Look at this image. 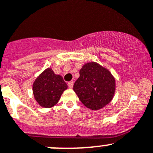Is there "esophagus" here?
<instances>
[{"mask_svg": "<svg viewBox=\"0 0 153 153\" xmlns=\"http://www.w3.org/2000/svg\"><path fill=\"white\" fill-rule=\"evenodd\" d=\"M68 86L69 88H73V81H69V82H68Z\"/></svg>", "mask_w": 153, "mask_h": 153, "instance_id": "esophagus-1", "label": "esophagus"}]
</instances>
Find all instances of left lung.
<instances>
[{"label": "left lung", "mask_w": 153, "mask_h": 153, "mask_svg": "<svg viewBox=\"0 0 153 153\" xmlns=\"http://www.w3.org/2000/svg\"><path fill=\"white\" fill-rule=\"evenodd\" d=\"M79 74L73 90L85 106L98 110L110 102L115 94V81L109 70L96 62H89Z\"/></svg>", "instance_id": "8db88e82"}]
</instances>
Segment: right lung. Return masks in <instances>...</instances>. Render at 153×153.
I'll return each instance as SVG.
<instances>
[{
	"label": "right lung",
	"mask_w": 153,
	"mask_h": 153,
	"mask_svg": "<svg viewBox=\"0 0 153 153\" xmlns=\"http://www.w3.org/2000/svg\"><path fill=\"white\" fill-rule=\"evenodd\" d=\"M67 88L68 86L62 77L54 74L53 71L48 68L34 82V97L41 106L50 108L58 102Z\"/></svg>",
	"instance_id": "obj_1"
}]
</instances>
